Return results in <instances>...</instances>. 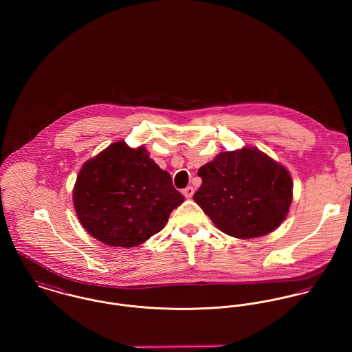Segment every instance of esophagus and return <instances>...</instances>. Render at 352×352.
Returning a JSON list of instances; mask_svg holds the SVG:
<instances>
[{"instance_id": "1", "label": "esophagus", "mask_w": 352, "mask_h": 352, "mask_svg": "<svg viewBox=\"0 0 352 352\" xmlns=\"http://www.w3.org/2000/svg\"><path fill=\"white\" fill-rule=\"evenodd\" d=\"M194 192H195V190H194L192 187H187V188L183 190V195H184L187 199H191L192 195H194Z\"/></svg>"}]
</instances>
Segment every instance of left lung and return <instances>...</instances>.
<instances>
[{
    "label": "left lung",
    "instance_id": "left-lung-1",
    "mask_svg": "<svg viewBox=\"0 0 352 352\" xmlns=\"http://www.w3.org/2000/svg\"><path fill=\"white\" fill-rule=\"evenodd\" d=\"M194 201L225 234L248 240L274 232L287 217L293 180L285 165L257 148L221 151L198 170Z\"/></svg>",
    "mask_w": 352,
    "mask_h": 352
}]
</instances>
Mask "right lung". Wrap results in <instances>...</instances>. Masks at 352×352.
<instances>
[{
    "label": "right lung",
    "mask_w": 352,
    "mask_h": 352,
    "mask_svg": "<svg viewBox=\"0 0 352 352\" xmlns=\"http://www.w3.org/2000/svg\"><path fill=\"white\" fill-rule=\"evenodd\" d=\"M184 197L145 146L111 144L78 172L73 204L82 228L105 245L133 248L164 229Z\"/></svg>",
    "instance_id": "add662e5"
}]
</instances>
